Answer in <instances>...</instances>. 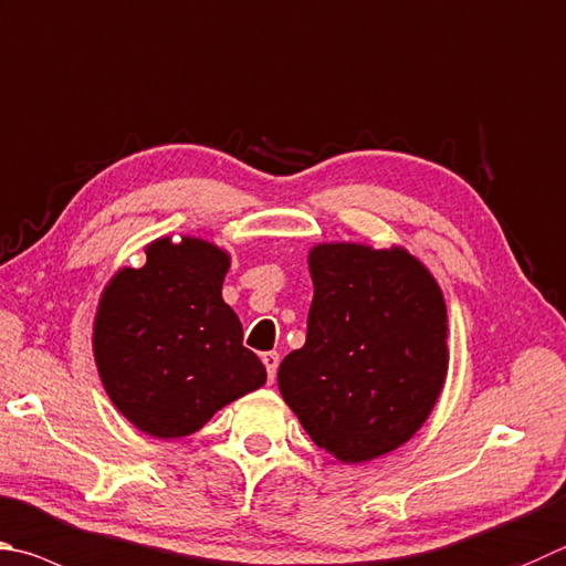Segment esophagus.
Returning <instances> with one entry per match:
<instances>
[{
  "label": "esophagus",
  "mask_w": 566,
  "mask_h": 566,
  "mask_svg": "<svg viewBox=\"0 0 566 566\" xmlns=\"http://www.w3.org/2000/svg\"><path fill=\"white\" fill-rule=\"evenodd\" d=\"M262 364H264V368H266V378H270V381H274L276 366H280V354H276V352L262 354Z\"/></svg>",
  "instance_id": "esophagus-1"
}]
</instances>
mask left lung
I'll return each mask as SVG.
<instances>
[{"instance_id":"left-lung-1","label":"left lung","mask_w":566,"mask_h":566,"mask_svg":"<svg viewBox=\"0 0 566 566\" xmlns=\"http://www.w3.org/2000/svg\"><path fill=\"white\" fill-rule=\"evenodd\" d=\"M310 274L306 342L280 364L282 398L336 460L381 458L418 433L446 386L443 292L398 244H314Z\"/></svg>"}]
</instances>
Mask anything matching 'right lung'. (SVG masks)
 <instances>
[{
  "label": "right lung",
  "mask_w": 566,
  "mask_h": 566,
  "mask_svg": "<svg viewBox=\"0 0 566 566\" xmlns=\"http://www.w3.org/2000/svg\"><path fill=\"white\" fill-rule=\"evenodd\" d=\"M230 254L182 234L146 244L138 270L111 276L94 318V358L111 403L153 438L200 430L266 381L222 300Z\"/></svg>",
  "instance_id": "1"
}]
</instances>
